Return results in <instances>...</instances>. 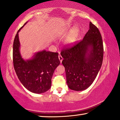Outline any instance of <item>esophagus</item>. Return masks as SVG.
I'll list each match as a JSON object with an SVG mask.
<instances>
[{
	"label": "esophagus",
	"mask_w": 120,
	"mask_h": 120,
	"mask_svg": "<svg viewBox=\"0 0 120 120\" xmlns=\"http://www.w3.org/2000/svg\"><path fill=\"white\" fill-rule=\"evenodd\" d=\"M59 59L60 62H61L62 60H63V58H62V56H61V55H59Z\"/></svg>",
	"instance_id": "esophagus-1"
}]
</instances>
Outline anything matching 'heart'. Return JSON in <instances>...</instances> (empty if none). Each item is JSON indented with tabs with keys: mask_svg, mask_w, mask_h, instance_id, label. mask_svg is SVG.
<instances>
[{
	"mask_svg": "<svg viewBox=\"0 0 120 120\" xmlns=\"http://www.w3.org/2000/svg\"><path fill=\"white\" fill-rule=\"evenodd\" d=\"M75 34H76V30H74V31L73 32V33L71 34V36H70L69 37V38L68 39V42L69 43H73L75 41Z\"/></svg>",
	"mask_w": 120,
	"mask_h": 120,
	"instance_id": "obj_1",
	"label": "heart"
}]
</instances>
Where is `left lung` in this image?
Here are the masks:
<instances>
[{"mask_svg":"<svg viewBox=\"0 0 120 120\" xmlns=\"http://www.w3.org/2000/svg\"><path fill=\"white\" fill-rule=\"evenodd\" d=\"M89 26L90 29L83 40L64 47L61 52L67 85L74 91L84 90L90 86L102 64L104 47L101 34L91 22Z\"/></svg>","mask_w":120,"mask_h":120,"instance_id":"obj_1","label":"left lung"}]
</instances>
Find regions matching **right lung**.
I'll return each mask as SVG.
<instances>
[{
	"label": "right lung",
	"mask_w": 120,
	"mask_h": 120,
	"mask_svg": "<svg viewBox=\"0 0 120 120\" xmlns=\"http://www.w3.org/2000/svg\"><path fill=\"white\" fill-rule=\"evenodd\" d=\"M24 26L18 30L14 40L13 65L18 79L27 90L42 94L50 89L53 73L60 64L58 53L43 50L35 53L31 59L24 60L20 52L18 34Z\"/></svg>",
	"instance_id": "add662e5"
}]
</instances>
